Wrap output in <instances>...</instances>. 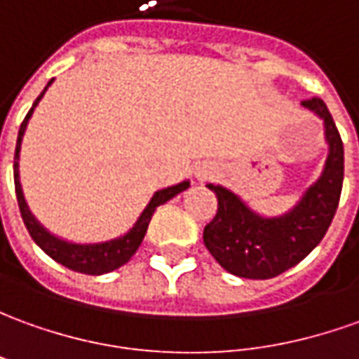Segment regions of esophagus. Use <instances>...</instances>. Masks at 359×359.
<instances>
[{"label":"esophagus","instance_id":"esophagus-1","mask_svg":"<svg viewBox=\"0 0 359 359\" xmlns=\"http://www.w3.org/2000/svg\"><path fill=\"white\" fill-rule=\"evenodd\" d=\"M212 174H215V168L209 164H203L201 168H197V172H195L197 180H209Z\"/></svg>","mask_w":359,"mask_h":359}]
</instances>
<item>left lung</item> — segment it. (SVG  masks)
Segmentation results:
<instances>
[{
  "instance_id": "1",
  "label": "left lung",
  "mask_w": 359,
  "mask_h": 359,
  "mask_svg": "<svg viewBox=\"0 0 359 359\" xmlns=\"http://www.w3.org/2000/svg\"><path fill=\"white\" fill-rule=\"evenodd\" d=\"M301 107L323 121L328 154L318 180L289 211L262 215L229 187L207 184L219 199V209L205 226L203 242L232 276L269 279L283 273L315 250L334 219L344 182L342 138L325 101L313 97Z\"/></svg>"
}]
</instances>
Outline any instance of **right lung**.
Returning <instances> with one entry per match:
<instances>
[{
    "label": "right lung",
    "instance_id": "add662e5",
    "mask_svg": "<svg viewBox=\"0 0 359 359\" xmlns=\"http://www.w3.org/2000/svg\"><path fill=\"white\" fill-rule=\"evenodd\" d=\"M54 80H50L46 83V88L43 90V93L36 97V101L33 103L31 111L27 113V117L21 123V128H19V135H17V147H15V164H13V175H15V194H17V203H19V211H21V217H23L25 226L31 234L39 248L48 254L54 262L62 264L64 268L74 269V271H80V273H88V276H101V273H109L113 269L125 266L130 256L138 250L140 242L147 234L148 224H150V219L154 215L156 207L164 205L165 201L174 199L175 195L185 191L189 187V180H184L180 184L168 185L164 189H158L152 199L148 201V205L144 207V211L138 215L137 222L128 229L125 234H121L117 238H111V241L103 242H72L64 241L60 236L52 234L48 229H44L43 224L39 222V219L34 217L29 205L25 201L23 187H21V180H19V154H21V142H23L25 130H27V125H29V118L33 117L34 107L39 105V101L43 100L44 91L50 88V83Z\"/></svg>",
    "mask_w": 359,
    "mask_h": 359
}]
</instances>
